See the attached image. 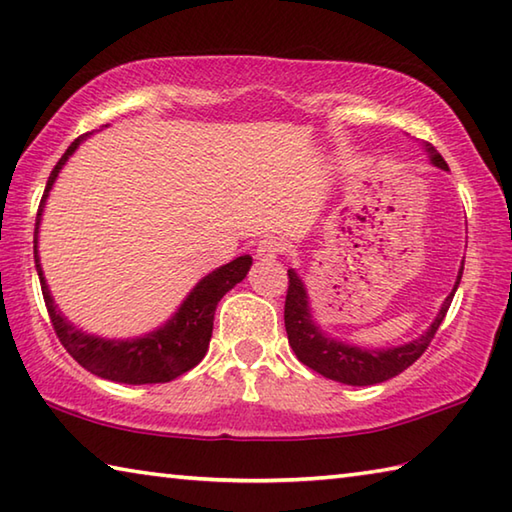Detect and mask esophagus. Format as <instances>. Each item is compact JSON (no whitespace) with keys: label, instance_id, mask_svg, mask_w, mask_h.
Segmentation results:
<instances>
[{"label":"esophagus","instance_id":"1","mask_svg":"<svg viewBox=\"0 0 512 512\" xmlns=\"http://www.w3.org/2000/svg\"><path fill=\"white\" fill-rule=\"evenodd\" d=\"M282 253H284L282 241L275 239V237H266L257 244L255 257L259 259V262H273V259H277Z\"/></svg>","mask_w":512,"mask_h":512}]
</instances>
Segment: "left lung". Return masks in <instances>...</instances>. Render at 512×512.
<instances>
[{
  "mask_svg": "<svg viewBox=\"0 0 512 512\" xmlns=\"http://www.w3.org/2000/svg\"><path fill=\"white\" fill-rule=\"evenodd\" d=\"M423 150L430 156L432 165L441 167V170H450L443 156L434 150L430 143H423ZM463 264L459 268L457 282H454L452 293L445 297L439 313H436L434 322L430 324L423 336H418L412 342H405L401 347H387V349H365L356 345H347V342L329 338L318 322L313 320L309 293L293 268H288V293L284 304V327L288 336V345L295 351L297 360L313 371H318L324 378L338 380V383L353 385V387H367L378 385L385 380L394 378L405 371L410 365L423 356V351L430 347L436 329L448 313L454 291L461 282Z\"/></svg>",
  "mask_w": 512,
  "mask_h": 512,
  "instance_id": "left-lung-1",
  "label": "left lung"
}]
</instances>
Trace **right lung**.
Here are the masks:
<instances>
[{
    "mask_svg": "<svg viewBox=\"0 0 512 512\" xmlns=\"http://www.w3.org/2000/svg\"><path fill=\"white\" fill-rule=\"evenodd\" d=\"M91 134L94 132L76 138V141L69 145V150L62 154L58 165L53 167L49 181H46L40 210H37L33 255L37 275H40L46 311H49L51 324L55 333H58L62 347L71 353L78 365L91 371V374L125 385L170 383V380L179 378L185 371L197 367L203 356H206L212 338V322H215L217 304L230 288H235L248 275L250 266H253V257L241 255L237 259H232V262L215 268V271L208 273L206 277H201L199 284L188 293V297L181 302L172 318L167 320L163 327L145 333V336L109 340L73 327L58 309L49 286H46L40 255H37V232H40L42 212L55 179H58L64 163L69 161V156L76 152L78 145L82 141H87Z\"/></svg>",
    "mask_w": 512,
    "mask_h": 512,
    "instance_id": "1",
    "label": "right lung"
}]
</instances>
